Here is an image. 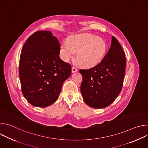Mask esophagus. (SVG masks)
<instances>
[{
  "instance_id": "obj_1",
  "label": "esophagus",
  "mask_w": 148,
  "mask_h": 148,
  "mask_svg": "<svg viewBox=\"0 0 148 148\" xmlns=\"http://www.w3.org/2000/svg\"><path fill=\"white\" fill-rule=\"evenodd\" d=\"M77 71H78V69L75 67H74V66L72 67V69H71L72 73H75V72H77Z\"/></svg>"
}]
</instances>
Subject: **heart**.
Listing matches in <instances>:
<instances>
[{"label": "heart", "mask_w": 148, "mask_h": 148, "mask_svg": "<svg viewBox=\"0 0 148 148\" xmlns=\"http://www.w3.org/2000/svg\"><path fill=\"white\" fill-rule=\"evenodd\" d=\"M75 51L77 58L81 64L86 67L97 66L102 61L107 52L105 42L97 36L86 34L70 37L64 41L61 47V54L67 61L74 57Z\"/></svg>", "instance_id": "1"}]
</instances>
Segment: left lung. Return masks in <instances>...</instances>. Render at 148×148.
<instances>
[{
	"mask_svg": "<svg viewBox=\"0 0 148 148\" xmlns=\"http://www.w3.org/2000/svg\"><path fill=\"white\" fill-rule=\"evenodd\" d=\"M125 67V53L112 36L111 47L99 64L79 70L82 77L81 92L86 104L95 108H103L111 104L122 90Z\"/></svg>",
	"mask_w": 148,
	"mask_h": 148,
	"instance_id": "obj_1",
	"label": "left lung"
}]
</instances>
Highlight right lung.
Segmentation results:
<instances>
[{
	"instance_id": "obj_1",
	"label": "right lung",
	"mask_w": 148,
	"mask_h": 148,
	"mask_svg": "<svg viewBox=\"0 0 148 148\" xmlns=\"http://www.w3.org/2000/svg\"><path fill=\"white\" fill-rule=\"evenodd\" d=\"M60 51L58 39L49 31L34 33L22 49L18 70L22 92L34 107L55 102L71 75V66L61 60Z\"/></svg>"
}]
</instances>
